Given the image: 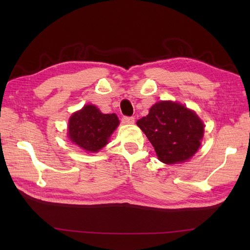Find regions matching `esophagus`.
<instances>
[{
  "label": "esophagus",
  "mask_w": 250,
  "mask_h": 250,
  "mask_svg": "<svg viewBox=\"0 0 250 250\" xmlns=\"http://www.w3.org/2000/svg\"><path fill=\"white\" fill-rule=\"evenodd\" d=\"M134 120H135L134 117H130V116H125V117H122V122H124V124L132 125V124H134Z\"/></svg>",
  "instance_id": "obj_1"
}]
</instances>
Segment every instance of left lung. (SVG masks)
Returning a JSON list of instances; mask_svg holds the SVG:
<instances>
[{
    "label": "left lung",
    "instance_id": "1",
    "mask_svg": "<svg viewBox=\"0 0 250 250\" xmlns=\"http://www.w3.org/2000/svg\"><path fill=\"white\" fill-rule=\"evenodd\" d=\"M136 125L155 148L159 160L173 164L192 157L203 137V122L193 111L173 102H158Z\"/></svg>",
    "mask_w": 250,
    "mask_h": 250
}]
</instances>
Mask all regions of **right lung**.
<instances>
[{"label":"right lung","mask_w":250,"mask_h":250,"mask_svg":"<svg viewBox=\"0 0 250 250\" xmlns=\"http://www.w3.org/2000/svg\"><path fill=\"white\" fill-rule=\"evenodd\" d=\"M119 120L115 114H102L94 105H86L68 121V137L87 151L97 152L107 144Z\"/></svg>","instance_id":"right-lung-1"}]
</instances>
